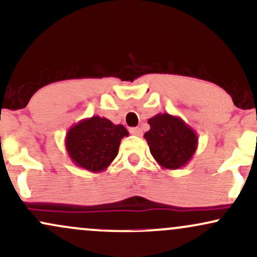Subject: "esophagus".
Returning a JSON list of instances; mask_svg holds the SVG:
<instances>
[{
  "mask_svg": "<svg viewBox=\"0 0 257 257\" xmlns=\"http://www.w3.org/2000/svg\"><path fill=\"white\" fill-rule=\"evenodd\" d=\"M129 132H131L132 135H135V137H140L141 134H143V131H141L140 128H131L129 129Z\"/></svg>",
  "mask_w": 257,
  "mask_h": 257,
  "instance_id": "1",
  "label": "esophagus"
}]
</instances>
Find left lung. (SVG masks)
I'll list each match as a JSON object with an SVG mask.
<instances>
[{
  "label": "left lung",
  "mask_w": 257,
  "mask_h": 257,
  "mask_svg": "<svg viewBox=\"0 0 257 257\" xmlns=\"http://www.w3.org/2000/svg\"><path fill=\"white\" fill-rule=\"evenodd\" d=\"M149 124L150 131L144 138L162 168L175 170L192 159L198 146V137L184 119L164 112L150 118Z\"/></svg>",
  "instance_id": "1"
}]
</instances>
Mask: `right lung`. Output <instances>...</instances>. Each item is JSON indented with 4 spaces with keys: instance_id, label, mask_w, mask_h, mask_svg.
Masks as SVG:
<instances>
[{
    "instance_id": "obj_1",
    "label": "right lung",
    "mask_w": 257,
    "mask_h": 257,
    "mask_svg": "<svg viewBox=\"0 0 257 257\" xmlns=\"http://www.w3.org/2000/svg\"><path fill=\"white\" fill-rule=\"evenodd\" d=\"M129 133L122 124L93 116L73 124L65 137L67 155L75 166L91 173L106 170L118 155L120 140Z\"/></svg>"
}]
</instances>
